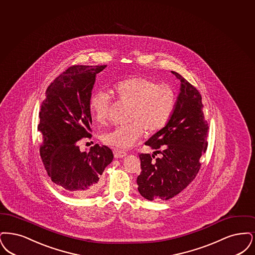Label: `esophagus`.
I'll list each match as a JSON object with an SVG mask.
<instances>
[{
    "mask_svg": "<svg viewBox=\"0 0 255 255\" xmlns=\"http://www.w3.org/2000/svg\"><path fill=\"white\" fill-rule=\"evenodd\" d=\"M126 155H127V152L124 151V150H120V149L114 150V157L115 158H122V157Z\"/></svg>",
    "mask_w": 255,
    "mask_h": 255,
    "instance_id": "obj_1",
    "label": "esophagus"
}]
</instances>
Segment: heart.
<instances>
[{"label":"heart","mask_w":255,"mask_h":255,"mask_svg":"<svg viewBox=\"0 0 255 255\" xmlns=\"http://www.w3.org/2000/svg\"><path fill=\"white\" fill-rule=\"evenodd\" d=\"M115 98L129 105L128 124L102 135L103 143L116 149H126L139 140L144 131L153 134L162 130L171 120L177 106V95L170 86L160 85L149 78L134 76L117 82L112 88ZM89 111L100 126L109 120L111 98L97 92L89 99Z\"/></svg>","instance_id":"1"}]
</instances>
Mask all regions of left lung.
Masks as SVG:
<instances>
[{
	"instance_id": "8db88e82",
	"label": "left lung",
	"mask_w": 255,
	"mask_h": 255,
	"mask_svg": "<svg viewBox=\"0 0 255 255\" xmlns=\"http://www.w3.org/2000/svg\"><path fill=\"white\" fill-rule=\"evenodd\" d=\"M171 72L181 82L176 110L166 127L144 143L156 151L139 154L142 170L137 177L138 190L150 201L171 199L187 188L196 177L200 158L208 147L209 123L202 96L185 78Z\"/></svg>"
}]
</instances>
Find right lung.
<instances>
[{"label": "right lung", "instance_id": "add662e5", "mask_svg": "<svg viewBox=\"0 0 255 255\" xmlns=\"http://www.w3.org/2000/svg\"><path fill=\"white\" fill-rule=\"evenodd\" d=\"M104 66H71L45 90L38 130L43 135L40 155L51 181L68 193L85 198L100 188L102 174L113 159L107 145L81 152L79 143L91 138L89 99L95 76Z\"/></svg>", "mask_w": 255, "mask_h": 255}]
</instances>
